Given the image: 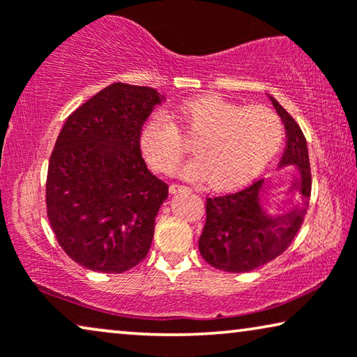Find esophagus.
I'll use <instances>...</instances> for the list:
<instances>
[{
  "label": "esophagus",
  "mask_w": 357,
  "mask_h": 357,
  "mask_svg": "<svg viewBox=\"0 0 357 357\" xmlns=\"http://www.w3.org/2000/svg\"><path fill=\"white\" fill-rule=\"evenodd\" d=\"M180 192H190L188 187H185V185H170V193H180Z\"/></svg>",
  "instance_id": "1"
}]
</instances>
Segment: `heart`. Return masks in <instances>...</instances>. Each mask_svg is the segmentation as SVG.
I'll return each mask as SVG.
<instances>
[{
    "mask_svg": "<svg viewBox=\"0 0 357 357\" xmlns=\"http://www.w3.org/2000/svg\"><path fill=\"white\" fill-rule=\"evenodd\" d=\"M185 133L198 136L197 155L185 165L187 178L203 180L216 190L242 187L255 178L278 154L284 126L268 107L241 105L219 96H202L178 107ZM149 162L164 174L177 169L185 143L167 114L153 115L143 130Z\"/></svg>",
    "mask_w": 357,
    "mask_h": 357,
    "instance_id": "obj_1",
    "label": "heart"
}]
</instances>
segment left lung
Wrapping results in <instances>:
<instances>
[{
    "label": "left lung",
    "mask_w": 357,
    "mask_h": 357,
    "mask_svg": "<svg viewBox=\"0 0 357 357\" xmlns=\"http://www.w3.org/2000/svg\"><path fill=\"white\" fill-rule=\"evenodd\" d=\"M270 97L286 128V149L280 167L294 165L297 177L287 193H299V202L282 214L265 209V180L260 178L241 192L206 198V224L198 241L202 257L209 265L229 273L257 270L280 257L299 232L309 206L312 175L304 133L296 120Z\"/></svg>",
    "instance_id": "8db88e82"
}]
</instances>
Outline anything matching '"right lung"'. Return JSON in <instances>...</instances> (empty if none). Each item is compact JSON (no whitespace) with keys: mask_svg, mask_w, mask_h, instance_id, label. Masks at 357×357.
Listing matches in <instances>:
<instances>
[{"mask_svg":"<svg viewBox=\"0 0 357 357\" xmlns=\"http://www.w3.org/2000/svg\"><path fill=\"white\" fill-rule=\"evenodd\" d=\"M164 100L153 87L107 86L68 116L50 155L47 216L60 247L92 271H128L148 255L167 183L148 170L141 130Z\"/></svg>","mask_w":357,"mask_h":357,"instance_id":"obj_1","label":"right lung"}]
</instances>
